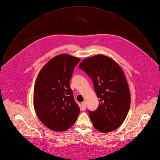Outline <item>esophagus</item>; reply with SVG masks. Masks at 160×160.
I'll return each mask as SVG.
<instances>
[{
    "label": "esophagus",
    "mask_w": 160,
    "mask_h": 160,
    "mask_svg": "<svg viewBox=\"0 0 160 160\" xmlns=\"http://www.w3.org/2000/svg\"><path fill=\"white\" fill-rule=\"evenodd\" d=\"M81 106H82V109L83 110H85L86 108V101H83L81 102Z\"/></svg>",
    "instance_id": "34e87169"
}]
</instances>
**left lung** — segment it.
I'll list each match as a JSON object with an SVG mask.
<instances>
[{
  "label": "left lung",
  "mask_w": 160,
  "mask_h": 160,
  "mask_svg": "<svg viewBox=\"0 0 160 160\" xmlns=\"http://www.w3.org/2000/svg\"><path fill=\"white\" fill-rule=\"evenodd\" d=\"M79 68L92 79L98 108L89 112L94 127L100 132H111L125 120L128 113L131 94L121 67L111 58L103 54L84 59Z\"/></svg>",
  "instance_id": "left-lung-1"
}]
</instances>
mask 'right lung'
<instances>
[{
  "label": "right lung",
  "mask_w": 160,
  "mask_h": 160,
  "mask_svg": "<svg viewBox=\"0 0 160 160\" xmlns=\"http://www.w3.org/2000/svg\"><path fill=\"white\" fill-rule=\"evenodd\" d=\"M80 59L61 54L41 69L34 89V108L40 121L51 130L61 132L75 123L80 112L69 81Z\"/></svg>",
  "instance_id": "add662e5"
}]
</instances>
